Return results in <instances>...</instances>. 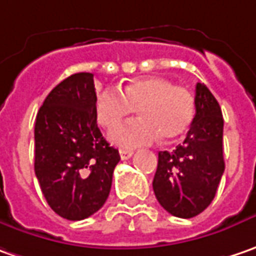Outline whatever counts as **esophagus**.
I'll return each instance as SVG.
<instances>
[{
	"mask_svg": "<svg viewBox=\"0 0 256 256\" xmlns=\"http://www.w3.org/2000/svg\"><path fill=\"white\" fill-rule=\"evenodd\" d=\"M120 158H122V160H126V159H130L132 156H133V150H128V149H120Z\"/></svg>",
	"mask_w": 256,
	"mask_h": 256,
	"instance_id": "1",
	"label": "esophagus"
}]
</instances>
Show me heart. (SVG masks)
Segmentation results:
<instances>
[{"instance_id":"1","label":"heart","mask_w":256,"mask_h":256,"mask_svg":"<svg viewBox=\"0 0 256 256\" xmlns=\"http://www.w3.org/2000/svg\"><path fill=\"white\" fill-rule=\"evenodd\" d=\"M134 108L139 118L130 120L110 134L120 146L150 144L160 136L163 140L179 138L192 123L194 97L188 88L153 76L132 80L122 92L107 87L96 96V117L102 128H116Z\"/></svg>"}]
</instances>
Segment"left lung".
<instances>
[{"label":"left lung","instance_id":"1","mask_svg":"<svg viewBox=\"0 0 256 256\" xmlns=\"http://www.w3.org/2000/svg\"><path fill=\"white\" fill-rule=\"evenodd\" d=\"M194 114L184 143L159 152L153 179L156 199L170 215L194 218L214 200L225 170L224 117L205 84H196Z\"/></svg>","mask_w":256,"mask_h":256}]
</instances>
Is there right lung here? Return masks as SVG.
Instances as JSON below:
<instances>
[{"label":"right lung","instance_id":"add662e5","mask_svg":"<svg viewBox=\"0 0 256 256\" xmlns=\"http://www.w3.org/2000/svg\"><path fill=\"white\" fill-rule=\"evenodd\" d=\"M92 72L57 84L40 107L34 170L50 208L68 220L96 214L108 198L118 150L97 128Z\"/></svg>","mask_w":256,"mask_h":256}]
</instances>
